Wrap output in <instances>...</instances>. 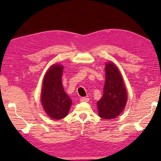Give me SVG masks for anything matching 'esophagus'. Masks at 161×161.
Returning a JSON list of instances; mask_svg holds the SVG:
<instances>
[{
  "mask_svg": "<svg viewBox=\"0 0 161 161\" xmlns=\"http://www.w3.org/2000/svg\"><path fill=\"white\" fill-rule=\"evenodd\" d=\"M80 101L81 102H88L89 101V99L87 97H81L80 98Z\"/></svg>",
  "mask_w": 161,
  "mask_h": 161,
  "instance_id": "obj_1",
  "label": "esophagus"
}]
</instances>
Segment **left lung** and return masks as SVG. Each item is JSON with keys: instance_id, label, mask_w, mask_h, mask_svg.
Here are the masks:
<instances>
[{"instance_id": "8db88e82", "label": "left lung", "mask_w": 161, "mask_h": 161, "mask_svg": "<svg viewBox=\"0 0 161 161\" xmlns=\"http://www.w3.org/2000/svg\"><path fill=\"white\" fill-rule=\"evenodd\" d=\"M105 71L103 96L97 102V106L100 118L111 119L118 117L125 108L127 93L120 72L115 64L107 62Z\"/></svg>"}]
</instances>
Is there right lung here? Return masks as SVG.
I'll return each instance as SVG.
<instances>
[{
	"mask_svg": "<svg viewBox=\"0 0 161 161\" xmlns=\"http://www.w3.org/2000/svg\"><path fill=\"white\" fill-rule=\"evenodd\" d=\"M62 65L54 64L44 76L42 89V103L50 118L61 119L66 117L72 105L70 97L64 91L61 77Z\"/></svg>",
	"mask_w": 161,
	"mask_h": 161,
	"instance_id": "right-lung-1",
	"label": "right lung"
}]
</instances>
